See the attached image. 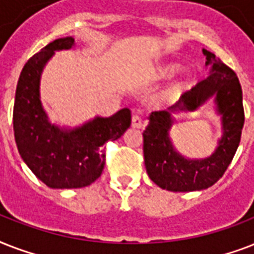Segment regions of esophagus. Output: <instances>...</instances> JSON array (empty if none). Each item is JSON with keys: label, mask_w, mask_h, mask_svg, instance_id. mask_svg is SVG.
<instances>
[{"label": "esophagus", "mask_w": 254, "mask_h": 254, "mask_svg": "<svg viewBox=\"0 0 254 254\" xmlns=\"http://www.w3.org/2000/svg\"><path fill=\"white\" fill-rule=\"evenodd\" d=\"M131 127H142V119H141L138 115H133V117H131Z\"/></svg>", "instance_id": "34e87169"}]
</instances>
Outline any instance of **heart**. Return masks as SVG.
I'll list each match as a JSON object with an SVG mask.
<instances>
[{
  "instance_id": "1",
  "label": "heart",
  "mask_w": 254,
  "mask_h": 254,
  "mask_svg": "<svg viewBox=\"0 0 254 254\" xmlns=\"http://www.w3.org/2000/svg\"><path fill=\"white\" fill-rule=\"evenodd\" d=\"M181 69H182L181 64H177V63H174V64L166 65V67L162 69V73H163V76L167 77V79H170V77L175 76V75H177V73L179 72Z\"/></svg>"
}]
</instances>
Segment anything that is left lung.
Instances as JSON below:
<instances>
[{
	"instance_id": "1",
	"label": "left lung",
	"mask_w": 254,
	"mask_h": 254,
	"mask_svg": "<svg viewBox=\"0 0 254 254\" xmlns=\"http://www.w3.org/2000/svg\"><path fill=\"white\" fill-rule=\"evenodd\" d=\"M209 75L199 81L169 111L153 112L143 130V158L147 175L161 189L174 192L204 190L215 185L232 162L244 127V107L240 81L233 69L216 55L203 49ZM213 95L222 115L223 135L215 153L204 160H187L173 149L168 131L173 120L171 111H192Z\"/></svg>"
}]
</instances>
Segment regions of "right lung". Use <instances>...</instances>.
I'll list each match as a JSON object with an SVG mask.
<instances>
[{"label":"right lung","mask_w":254,"mask_h":254,"mask_svg":"<svg viewBox=\"0 0 254 254\" xmlns=\"http://www.w3.org/2000/svg\"><path fill=\"white\" fill-rule=\"evenodd\" d=\"M73 47L72 37L59 38L43 47L27 61L15 91L13 127L18 151L50 189H80L93 183L105 165L104 143L120 138L131 123L127 108L75 129H61L50 123L39 96L42 71L55 51Z\"/></svg>","instance_id":"right-lung-1"}]
</instances>
